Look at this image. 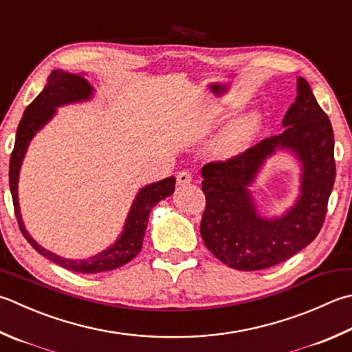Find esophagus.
Segmentation results:
<instances>
[{
  "instance_id": "34e87169",
  "label": "esophagus",
  "mask_w": 352,
  "mask_h": 352,
  "mask_svg": "<svg viewBox=\"0 0 352 352\" xmlns=\"http://www.w3.org/2000/svg\"><path fill=\"white\" fill-rule=\"evenodd\" d=\"M192 182V175L188 170H182L177 174V183L178 186H186Z\"/></svg>"
}]
</instances>
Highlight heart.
Returning <instances> with one entry per match:
<instances>
[{
	"instance_id": "obj_1",
	"label": "heart",
	"mask_w": 352,
	"mask_h": 352,
	"mask_svg": "<svg viewBox=\"0 0 352 352\" xmlns=\"http://www.w3.org/2000/svg\"><path fill=\"white\" fill-rule=\"evenodd\" d=\"M229 114L230 111L227 108H215L209 113L208 120L212 125H217V123H221L224 119H227ZM261 128H263V116L258 111H252L238 117L219 135L213 153L221 158L239 155L254 142Z\"/></svg>"
}]
</instances>
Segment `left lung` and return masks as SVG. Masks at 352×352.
<instances>
[{
    "label": "left lung",
    "mask_w": 352,
    "mask_h": 352,
    "mask_svg": "<svg viewBox=\"0 0 352 352\" xmlns=\"http://www.w3.org/2000/svg\"><path fill=\"white\" fill-rule=\"evenodd\" d=\"M284 131L227 162L201 169L206 209L201 238L230 268L263 270L307 247L322 229L336 180L334 134L308 82L298 78V96L282 120ZM276 150H288L301 164L300 197L280 217L257 210L250 188Z\"/></svg>",
    "instance_id": "obj_1"
}]
</instances>
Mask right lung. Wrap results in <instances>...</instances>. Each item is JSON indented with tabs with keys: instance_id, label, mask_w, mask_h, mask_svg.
Segmentation results:
<instances>
[{
	"instance_id": "1",
	"label": "right lung",
	"mask_w": 352,
	"mask_h": 352,
	"mask_svg": "<svg viewBox=\"0 0 352 352\" xmlns=\"http://www.w3.org/2000/svg\"><path fill=\"white\" fill-rule=\"evenodd\" d=\"M94 96V88L84 78V74H73L64 70H53L48 76L47 85L44 87L36 99H34L29 107L25 108L21 119L18 129L15 146H13L10 155V168H9V183L13 199V208H15V215L18 219L19 230L24 238L29 241V244L44 258L50 259L52 263L67 268L76 273H102L109 272L114 268H119L129 263L131 259L135 258L142 250L143 236L146 232L149 213L154 206L162 201V199L170 197L175 189V177H168L164 180L157 183H151L144 186L134 198L128 217L125 219L123 230L108 249L102 250L100 253L94 254L85 259H67L58 256L56 253L44 249L39 245L32 235L27 232L23 218H21L19 199H18V180L21 164L27 153V148L36 133H39L48 122H50L56 108L70 105V103H79L91 100Z\"/></svg>"
}]
</instances>
